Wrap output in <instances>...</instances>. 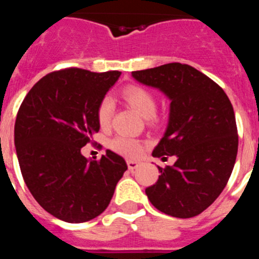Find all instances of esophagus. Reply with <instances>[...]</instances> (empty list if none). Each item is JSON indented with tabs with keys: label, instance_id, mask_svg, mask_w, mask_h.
I'll list each match as a JSON object with an SVG mask.
<instances>
[{
	"label": "esophagus",
	"instance_id": "34e87169",
	"mask_svg": "<svg viewBox=\"0 0 259 259\" xmlns=\"http://www.w3.org/2000/svg\"><path fill=\"white\" fill-rule=\"evenodd\" d=\"M127 166L128 168L131 171H134L135 168H137V167L140 166V162H137V161H127Z\"/></svg>",
	"mask_w": 259,
	"mask_h": 259
}]
</instances>
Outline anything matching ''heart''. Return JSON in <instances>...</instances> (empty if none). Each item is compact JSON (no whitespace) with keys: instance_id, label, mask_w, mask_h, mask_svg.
<instances>
[{"instance_id":"obj_1","label":"heart","mask_w":259,"mask_h":259,"mask_svg":"<svg viewBox=\"0 0 259 259\" xmlns=\"http://www.w3.org/2000/svg\"><path fill=\"white\" fill-rule=\"evenodd\" d=\"M122 97L132 109H135L143 118L153 120L157 111V98L154 93L145 87L127 85L123 88ZM114 115V102L111 98L104 97L97 106V120L102 128L109 127ZM110 149L128 158H136L144 149V143L132 137L119 135L109 143Z\"/></svg>"}]
</instances>
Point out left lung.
<instances>
[{
  "mask_svg": "<svg viewBox=\"0 0 259 259\" xmlns=\"http://www.w3.org/2000/svg\"><path fill=\"white\" fill-rule=\"evenodd\" d=\"M132 76L171 100L168 127L153 155L178 159L158 166L161 175L146 196L164 214L196 217L219 197L236 161L239 135L230 98L209 76L178 62L132 71Z\"/></svg>",
  "mask_w": 259,
  "mask_h": 259,
  "instance_id": "8db88e82",
  "label": "left lung"
}]
</instances>
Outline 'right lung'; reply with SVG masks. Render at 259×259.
<instances>
[{
	"mask_svg": "<svg viewBox=\"0 0 259 259\" xmlns=\"http://www.w3.org/2000/svg\"><path fill=\"white\" fill-rule=\"evenodd\" d=\"M119 76V71L77 67L53 71L32 87L18 110L14 140L23 179L40 206L61 221L98 217L127 170L111 150L98 161L80 153L100 130L97 106Z\"/></svg>",
	"mask_w": 259,
	"mask_h": 259,
	"instance_id": "right-lung-1",
	"label": "right lung"
}]
</instances>
